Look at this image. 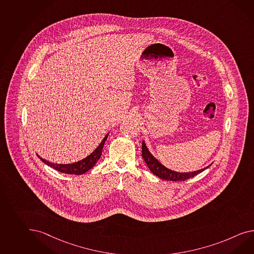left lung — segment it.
I'll use <instances>...</instances> for the list:
<instances>
[{"instance_id": "8db88e82", "label": "left lung", "mask_w": 254, "mask_h": 254, "mask_svg": "<svg viewBox=\"0 0 254 254\" xmlns=\"http://www.w3.org/2000/svg\"><path fill=\"white\" fill-rule=\"evenodd\" d=\"M142 156H143L144 162L146 163L147 167L149 168L151 172L154 175L157 176L158 178L166 180V181H171V182H183L186 181L190 178H192L194 176L198 175L199 173L202 172L204 169L193 171V172H188V173H181V172H176L173 170L167 169L166 167H164L161 163L158 160H156V158L153 156V155L148 151V148L146 147L145 143L143 141L142 143Z\"/></svg>"}]
</instances>
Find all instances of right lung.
I'll list each match as a JSON object with an SVG mask.
<instances>
[{
    "label": "right lung",
    "instance_id": "obj_1",
    "mask_svg": "<svg viewBox=\"0 0 254 254\" xmlns=\"http://www.w3.org/2000/svg\"><path fill=\"white\" fill-rule=\"evenodd\" d=\"M108 135H109V133L105 136L102 142L97 147V149L91 153L89 156H86L85 158L80 160L78 162L72 163V164H54V163L47 161L39 156H38L42 160V162L45 163L46 165L52 167V169H56L60 172H63L65 174L81 175V174L85 173L86 171H88L89 169H91L98 159L100 158L101 154H102V149H103V146H104L105 142L108 138Z\"/></svg>",
    "mask_w": 254,
    "mask_h": 254
}]
</instances>
